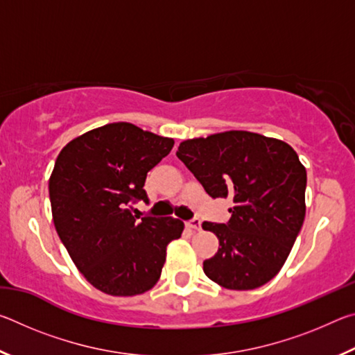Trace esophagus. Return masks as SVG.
Wrapping results in <instances>:
<instances>
[{
  "label": "esophagus",
  "mask_w": 355,
  "mask_h": 355,
  "mask_svg": "<svg viewBox=\"0 0 355 355\" xmlns=\"http://www.w3.org/2000/svg\"><path fill=\"white\" fill-rule=\"evenodd\" d=\"M186 225H188L189 228H192V230H200L202 227V220L199 218H192L191 220L186 222Z\"/></svg>",
  "instance_id": "esophagus-1"
}]
</instances>
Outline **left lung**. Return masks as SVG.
I'll list each match as a JSON object with an SVG mask.
<instances>
[{"label":"left lung","mask_w":355,"mask_h":355,"mask_svg":"<svg viewBox=\"0 0 355 355\" xmlns=\"http://www.w3.org/2000/svg\"><path fill=\"white\" fill-rule=\"evenodd\" d=\"M177 156L209 197H232L235 203L227 224H202L219 239L203 272L228 290L268 284L304 224L307 172L297 153L272 137L225 131L182 142Z\"/></svg>","instance_id":"1"}]
</instances>
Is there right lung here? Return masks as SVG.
<instances>
[{"label":"right lung","instance_id":"obj_1","mask_svg":"<svg viewBox=\"0 0 355 355\" xmlns=\"http://www.w3.org/2000/svg\"><path fill=\"white\" fill-rule=\"evenodd\" d=\"M173 139L119 122L76 137L59 153L50 177L53 222L71 260L97 290L135 296L153 288L166 248L182 236L173 218L136 216L148 203L147 173Z\"/></svg>","mask_w":355,"mask_h":355}]
</instances>
